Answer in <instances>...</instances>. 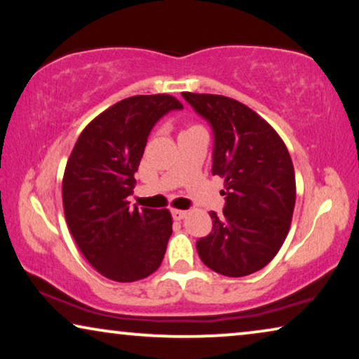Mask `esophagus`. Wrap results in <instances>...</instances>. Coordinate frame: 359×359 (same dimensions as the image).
<instances>
[{
  "instance_id": "esophagus-1",
  "label": "esophagus",
  "mask_w": 359,
  "mask_h": 359,
  "mask_svg": "<svg viewBox=\"0 0 359 359\" xmlns=\"http://www.w3.org/2000/svg\"><path fill=\"white\" fill-rule=\"evenodd\" d=\"M171 215H173L175 220H183V218H186V215H188V212L173 209V210H171Z\"/></svg>"
}]
</instances>
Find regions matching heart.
<instances>
[{
    "mask_svg": "<svg viewBox=\"0 0 359 359\" xmlns=\"http://www.w3.org/2000/svg\"><path fill=\"white\" fill-rule=\"evenodd\" d=\"M189 128H197V126H189ZM189 128H188V129H189Z\"/></svg>",
    "mask_w": 359,
    "mask_h": 359,
    "instance_id": "b5f03b06",
    "label": "heart"
}]
</instances>
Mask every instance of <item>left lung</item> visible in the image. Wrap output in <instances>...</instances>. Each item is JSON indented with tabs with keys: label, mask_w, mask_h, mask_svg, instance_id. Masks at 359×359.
<instances>
[{
	"label": "left lung",
	"mask_w": 359,
	"mask_h": 359,
	"mask_svg": "<svg viewBox=\"0 0 359 359\" xmlns=\"http://www.w3.org/2000/svg\"><path fill=\"white\" fill-rule=\"evenodd\" d=\"M214 131L212 175L225 180V209L210 212L212 231L197 240L207 267L246 277L267 266L288 235L296 201L294 168L277 131L235 98L183 92Z\"/></svg>",
	"instance_id": "obj_1"
}]
</instances>
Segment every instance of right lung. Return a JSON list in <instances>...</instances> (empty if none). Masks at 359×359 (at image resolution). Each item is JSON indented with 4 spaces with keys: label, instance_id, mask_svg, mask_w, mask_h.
Returning <instances> with one entry per match:
<instances>
[{
    "label": "right lung",
    "instance_id": "obj_1",
    "mask_svg": "<svg viewBox=\"0 0 359 359\" xmlns=\"http://www.w3.org/2000/svg\"><path fill=\"white\" fill-rule=\"evenodd\" d=\"M183 105L167 93L134 95L87 124L63 176L66 223L87 262L115 282L149 277L171 236L167 209L129 207L134 173L155 123Z\"/></svg>",
    "mask_w": 359,
    "mask_h": 359
}]
</instances>
